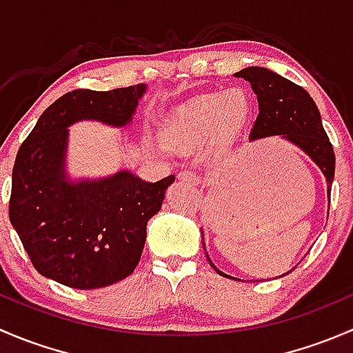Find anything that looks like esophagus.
I'll list each match as a JSON object with an SVG mask.
<instances>
[{
    "label": "esophagus",
    "instance_id": "obj_1",
    "mask_svg": "<svg viewBox=\"0 0 353 353\" xmlns=\"http://www.w3.org/2000/svg\"><path fill=\"white\" fill-rule=\"evenodd\" d=\"M179 179L183 181V183L193 184V186L199 184V177L194 172H191V170H183V172H179Z\"/></svg>",
    "mask_w": 353,
    "mask_h": 353
}]
</instances>
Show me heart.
Wrapping results in <instances>:
<instances>
[{"instance_id":"heart-1","label":"heart","mask_w":353,"mask_h":353,"mask_svg":"<svg viewBox=\"0 0 353 353\" xmlns=\"http://www.w3.org/2000/svg\"><path fill=\"white\" fill-rule=\"evenodd\" d=\"M251 112V97L244 88L199 95L170 114L163 124V141L176 150L198 147L210 137L215 143L229 145L248 126Z\"/></svg>"}]
</instances>
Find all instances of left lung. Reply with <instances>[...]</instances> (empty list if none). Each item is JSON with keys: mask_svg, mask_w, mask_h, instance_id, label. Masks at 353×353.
Here are the masks:
<instances>
[{"mask_svg": "<svg viewBox=\"0 0 353 353\" xmlns=\"http://www.w3.org/2000/svg\"><path fill=\"white\" fill-rule=\"evenodd\" d=\"M236 77L249 81L252 92L258 97L259 114L256 117L251 134H249V141L280 137L282 140L304 152L326 177L330 199L331 184H333L334 177V154L328 134L323 128L321 114L311 95L302 87L295 85L294 81L287 80L266 68H244V70L237 71ZM203 248H205V241H203ZM208 261L219 275L229 276L220 272L210 258ZM290 272L283 273V275H288ZM229 279H234V276H229Z\"/></svg>", "mask_w": 353, "mask_h": 353, "instance_id": "1", "label": "left lung"}]
</instances>
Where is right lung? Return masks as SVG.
Instances as JSON below:
<instances>
[{
  "label": "right lung",
  "mask_w": 353,
  "mask_h": 353,
  "mask_svg": "<svg viewBox=\"0 0 353 353\" xmlns=\"http://www.w3.org/2000/svg\"><path fill=\"white\" fill-rule=\"evenodd\" d=\"M147 85L73 90L42 112L17 154L10 222L41 275L80 290L112 285L137 268L147 223L176 177L147 183L130 170L71 179L68 128L78 121L130 126Z\"/></svg>",
  "instance_id": "add662e5"
}]
</instances>
